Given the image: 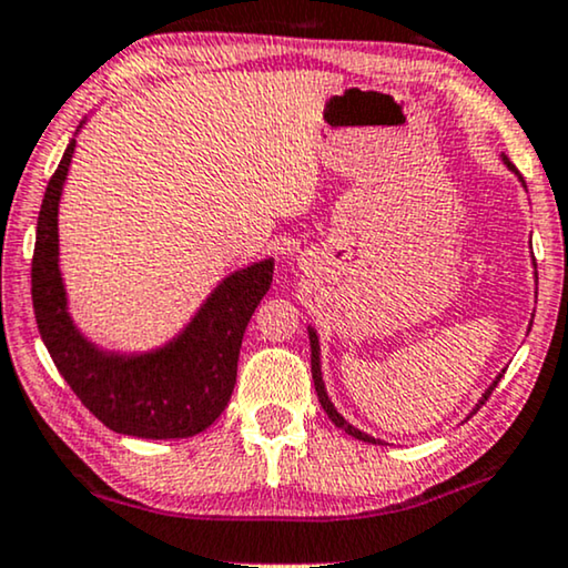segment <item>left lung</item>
Listing matches in <instances>:
<instances>
[{
    "instance_id": "obj_1",
    "label": "left lung",
    "mask_w": 568,
    "mask_h": 568,
    "mask_svg": "<svg viewBox=\"0 0 568 568\" xmlns=\"http://www.w3.org/2000/svg\"><path fill=\"white\" fill-rule=\"evenodd\" d=\"M500 161H504V164H506V169H509V172H514V174L519 176L521 187H527V185H525V180H521V174L517 172V166H514L511 161L504 156V153H500ZM532 266H535V257H532ZM535 268H537V266H535ZM307 336H311V365H313V383H315V394H318V402H321V407L326 409V415L331 417V423H334L336 428H342V430L347 433V436H352V438H357V440H367V444H381L378 438L367 436V433H363V430H359V428H355V425H352V423H347V419L342 417V412H338V409L334 407V402H331V396H328V392H326V383H323V371H321V338H318V331H315L313 326H307ZM500 375H504V371H500V373L496 375V381H493L490 386L485 388V394L480 396V399H477L475 409L469 412V415H475V412L480 409L485 402H488V396L493 394V388L498 386Z\"/></svg>"
}]
</instances>
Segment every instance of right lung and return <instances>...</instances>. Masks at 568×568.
<instances>
[{
  "mask_svg": "<svg viewBox=\"0 0 568 568\" xmlns=\"http://www.w3.org/2000/svg\"><path fill=\"white\" fill-rule=\"evenodd\" d=\"M85 122L49 180L36 226L31 294L39 334L62 378L109 430L151 440L197 436L234 392L242 336L274 278V257L226 274L159 347L128 352L93 342L72 318L59 266V203Z\"/></svg>",
  "mask_w": 568,
  "mask_h": 568,
  "instance_id": "1",
  "label": "right lung"
}]
</instances>
